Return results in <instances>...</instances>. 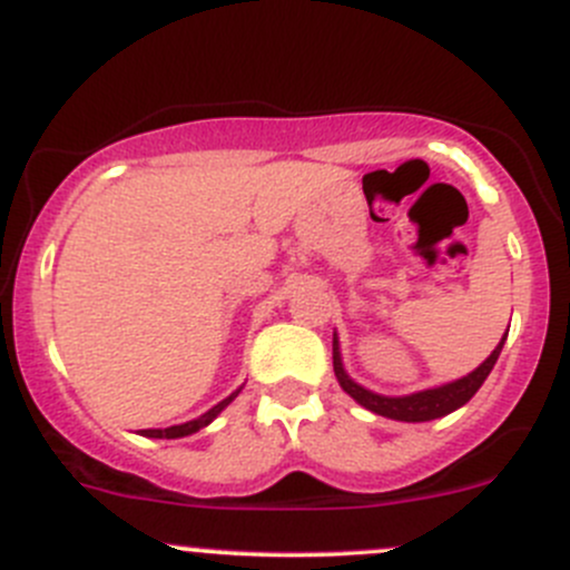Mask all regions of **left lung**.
<instances>
[{
	"instance_id": "1",
	"label": "left lung",
	"mask_w": 570,
	"mask_h": 570,
	"mask_svg": "<svg viewBox=\"0 0 570 570\" xmlns=\"http://www.w3.org/2000/svg\"><path fill=\"white\" fill-rule=\"evenodd\" d=\"M504 338H508V333H504L502 342L497 344V350H493V353L488 355L474 372H469V375L461 377V381L444 383V386H435V389H424V392H416V394L383 396V394L370 392V389L358 386V383L344 372L342 353H338V338L336 333H333V372H336L338 377V386L353 396L358 405H364L366 411L377 413V416L396 419V422H430V419H441L446 416V413L458 411V407L465 405V402L476 394V389H480L482 383H485V377L491 375L493 364H497L499 353H502Z\"/></svg>"
}]
</instances>
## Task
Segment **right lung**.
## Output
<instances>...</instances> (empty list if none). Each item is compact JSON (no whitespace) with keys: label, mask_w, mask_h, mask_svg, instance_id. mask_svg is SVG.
<instances>
[{"label":"right lung","mask_w":570,"mask_h":570,"mask_svg":"<svg viewBox=\"0 0 570 570\" xmlns=\"http://www.w3.org/2000/svg\"><path fill=\"white\" fill-rule=\"evenodd\" d=\"M237 394H239V389H237V392H234L232 396H226V400H223V402H217L215 407H209V411H206L204 416L193 419V422L174 424V428H165V430H140V433L146 435V439H184V435H193V433H198V430H204L206 424H209L212 419H215L217 413H220L223 407H226L228 402H232L234 396H237Z\"/></svg>","instance_id":"obj_1"}]
</instances>
